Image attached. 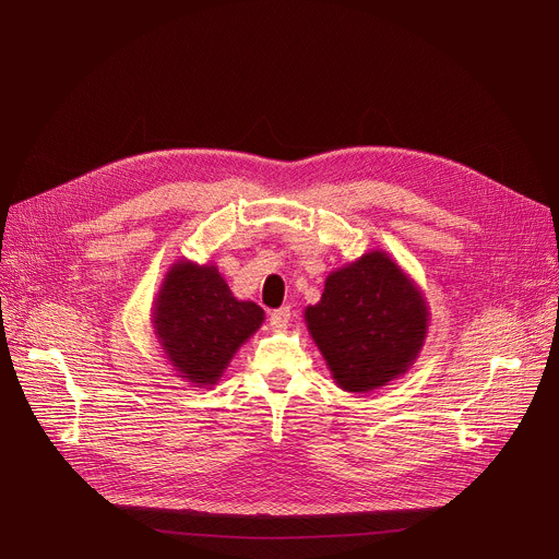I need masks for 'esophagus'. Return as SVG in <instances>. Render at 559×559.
I'll use <instances>...</instances> for the list:
<instances>
[{
  "mask_svg": "<svg viewBox=\"0 0 559 559\" xmlns=\"http://www.w3.org/2000/svg\"><path fill=\"white\" fill-rule=\"evenodd\" d=\"M270 324L274 329H287L289 326V308H278L270 314Z\"/></svg>",
  "mask_w": 559,
  "mask_h": 559,
  "instance_id": "esophagus-1",
  "label": "esophagus"
}]
</instances>
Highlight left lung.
I'll return each mask as SVG.
<instances>
[{"instance_id":"1","label":"left lung","mask_w":559,"mask_h":559,"mask_svg":"<svg viewBox=\"0 0 559 559\" xmlns=\"http://www.w3.org/2000/svg\"><path fill=\"white\" fill-rule=\"evenodd\" d=\"M306 326L335 383L350 394L390 385L419 358L430 308L419 285L373 249L326 276Z\"/></svg>"}]
</instances>
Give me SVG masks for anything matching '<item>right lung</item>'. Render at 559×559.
Wrapping results in <instances>:
<instances>
[{
    "label": "right lung",
    "mask_w": 559,
    "mask_h": 559,
    "mask_svg": "<svg viewBox=\"0 0 559 559\" xmlns=\"http://www.w3.org/2000/svg\"><path fill=\"white\" fill-rule=\"evenodd\" d=\"M264 310L240 301L217 264L176 260L152 308L154 335L171 369L194 388H213L238 348L262 326Z\"/></svg>",
    "instance_id": "add662e5"
}]
</instances>
